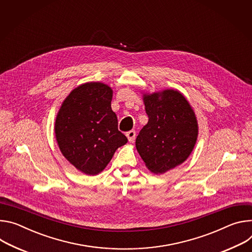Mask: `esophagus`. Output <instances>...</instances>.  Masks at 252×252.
Listing matches in <instances>:
<instances>
[{"label":"esophagus","mask_w":252,"mask_h":252,"mask_svg":"<svg viewBox=\"0 0 252 252\" xmlns=\"http://www.w3.org/2000/svg\"><path fill=\"white\" fill-rule=\"evenodd\" d=\"M126 136L128 138V141L129 142H133L134 139H135V136H136V132L134 130H131V131H128L126 133Z\"/></svg>","instance_id":"34e87169"}]
</instances>
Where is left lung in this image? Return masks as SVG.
<instances>
[{"label":"left lung","mask_w":252,"mask_h":252,"mask_svg":"<svg viewBox=\"0 0 252 252\" xmlns=\"http://www.w3.org/2000/svg\"><path fill=\"white\" fill-rule=\"evenodd\" d=\"M148 123L136 138V148L147 168L163 174L182 164L198 136V123L187 99L177 90L143 94Z\"/></svg>","instance_id":"left-lung-1"}]
</instances>
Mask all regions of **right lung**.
Wrapping results in <instances>:
<instances>
[{
  "label": "right lung",
  "instance_id": "right-lung-1",
  "mask_svg": "<svg viewBox=\"0 0 252 252\" xmlns=\"http://www.w3.org/2000/svg\"><path fill=\"white\" fill-rule=\"evenodd\" d=\"M113 90L100 82L73 89L62 103L55 121V135L63 156L86 175L102 172L115 151L128 141L118 130L112 111Z\"/></svg>",
  "mask_w": 252,
  "mask_h": 252
}]
</instances>
